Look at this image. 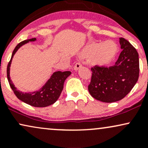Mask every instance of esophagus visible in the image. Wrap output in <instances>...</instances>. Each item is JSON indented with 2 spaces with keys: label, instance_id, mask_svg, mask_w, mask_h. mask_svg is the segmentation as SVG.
I'll return each instance as SVG.
<instances>
[{
  "label": "esophagus",
  "instance_id": "1",
  "mask_svg": "<svg viewBox=\"0 0 148 148\" xmlns=\"http://www.w3.org/2000/svg\"><path fill=\"white\" fill-rule=\"evenodd\" d=\"M82 67V64H81V62H76V63L74 64V70H78L79 68H81V67Z\"/></svg>",
  "mask_w": 148,
  "mask_h": 148
}]
</instances>
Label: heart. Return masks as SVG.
Here are the masks:
<instances>
[{"instance_id": "1", "label": "heart", "mask_w": 148, "mask_h": 148, "mask_svg": "<svg viewBox=\"0 0 148 148\" xmlns=\"http://www.w3.org/2000/svg\"><path fill=\"white\" fill-rule=\"evenodd\" d=\"M118 51V45L112 40L103 42H92L85 47L81 56L90 59L93 64L106 66L111 64Z\"/></svg>"}]
</instances>
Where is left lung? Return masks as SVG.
Returning <instances> with one entry per match:
<instances>
[{
  "instance_id": "8db88e82",
  "label": "left lung",
  "mask_w": 148,
  "mask_h": 148,
  "mask_svg": "<svg viewBox=\"0 0 148 148\" xmlns=\"http://www.w3.org/2000/svg\"><path fill=\"white\" fill-rule=\"evenodd\" d=\"M123 49L111 67H92L88 91L92 97L111 103L123 99L136 84L139 76V58L136 49L125 38H120Z\"/></svg>"
}]
</instances>
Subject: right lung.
<instances>
[{"label":"right lung","instance_id":"1","mask_svg":"<svg viewBox=\"0 0 148 148\" xmlns=\"http://www.w3.org/2000/svg\"><path fill=\"white\" fill-rule=\"evenodd\" d=\"M35 40H36V38L25 40L16 45L12 52L11 59L8 62V67H7V76H8V80L10 87L18 99L34 107H46L55 103L58 99L61 94V92L63 89L64 81L70 75L71 72L69 71H65V72L58 71V72H54L51 77L46 83V84L42 87V89H40L39 91L31 93H23L22 92L17 90L10 78V64H11L12 60V58L15 53L22 45L28 43V42L35 41Z\"/></svg>","mask_w":148,"mask_h":148}]
</instances>
